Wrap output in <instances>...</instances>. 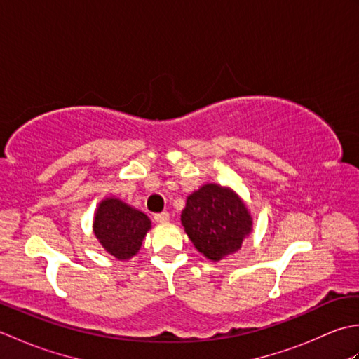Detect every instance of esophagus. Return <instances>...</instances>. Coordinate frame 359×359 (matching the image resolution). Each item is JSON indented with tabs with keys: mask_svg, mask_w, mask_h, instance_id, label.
<instances>
[{
	"mask_svg": "<svg viewBox=\"0 0 359 359\" xmlns=\"http://www.w3.org/2000/svg\"><path fill=\"white\" fill-rule=\"evenodd\" d=\"M154 219H156V222L160 225L168 224L170 222V212H160V215L154 216Z\"/></svg>",
	"mask_w": 359,
	"mask_h": 359,
	"instance_id": "1",
	"label": "esophagus"
}]
</instances>
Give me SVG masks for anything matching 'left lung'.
<instances>
[{
	"mask_svg": "<svg viewBox=\"0 0 359 359\" xmlns=\"http://www.w3.org/2000/svg\"><path fill=\"white\" fill-rule=\"evenodd\" d=\"M182 225L196 250L212 262L239 251L253 231V217L230 187L205 184L187 197Z\"/></svg>",
	"mask_w": 359,
	"mask_h": 359,
	"instance_id": "left-lung-1",
	"label": "left lung"
}]
</instances>
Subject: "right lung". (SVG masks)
Here are the masks:
<instances>
[{
  "mask_svg": "<svg viewBox=\"0 0 359 359\" xmlns=\"http://www.w3.org/2000/svg\"><path fill=\"white\" fill-rule=\"evenodd\" d=\"M149 230V217L118 197H104L98 203L93 231L102 247L118 261H128L139 253Z\"/></svg>",
  "mask_w": 359,
  "mask_h": 359,
  "instance_id": "1",
  "label": "right lung"
}]
</instances>
